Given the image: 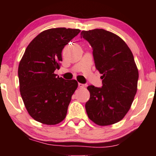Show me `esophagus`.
<instances>
[{"mask_svg":"<svg viewBox=\"0 0 156 156\" xmlns=\"http://www.w3.org/2000/svg\"><path fill=\"white\" fill-rule=\"evenodd\" d=\"M78 86H79V87H80V88H84V87H85V85L82 84V83H79Z\"/></svg>","mask_w":156,"mask_h":156,"instance_id":"esophagus-1","label":"esophagus"}]
</instances>
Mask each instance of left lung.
Segmentation results:
<instances>
[{
	"label": "left lung",
	"instance_id": "8db88e82",
	"mask_svg": "<svg viewBox=\"0 0 156 156\" xmlns=\"http://www.w3.org/2000/svg\"><path fill=\"white\" fill-rule=\"evenodd\" d=\"M81 37L92 47L96 69L103 80L101 88L87 87V114L97 125L114 124L129 112L137 91L138 70L133 55L119 36L104 29L82 30Z\"/></svg>",
	"mask_w": 156,
	"mask_h": 156
}]
</instances>
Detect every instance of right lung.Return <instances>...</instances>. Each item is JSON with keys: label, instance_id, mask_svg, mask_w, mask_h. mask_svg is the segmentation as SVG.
Wrapping results in <instances>:
<instances>
[{"label": "right lung", "instance_id": "obj_1", "mask_svg": "<svg viewBox=\"0 0 156 156\" xmlns=\"http://www.w3.org/2000/svg\"><path fill=\"white\" fill-rule=\"evenodd\" d=\"M80 30L57 27L42 31L30 42L18 66L20 95L32 118L46 125L65 119L72 96L78 87L75 80L57 76L62 51Z\"/></svg>", "mask_w": 156, "mask_h": 156}]
</instances>
